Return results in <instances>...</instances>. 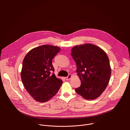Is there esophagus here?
<instances>
[{
    "label": "esophagus",
    "mask_w": 130,
    "mask_h": 130,
    "mask_svg": "<svg viewBox=\"0 0 130 130\" xmlns=\"http://www.w3.org/2000/svg\"><path fill=\"white\" fill-rule=\"evenodd\" d=\"M71 77H72L71 75V74H70V73H69V74H68V76H67V77H66L65 78V79H66V80H70V79H71Z\"/></svg>",
    "instance_id": "34e87169"
}]
</instances>
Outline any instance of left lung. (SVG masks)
Returning a JSON list of instances; mask_svg holds the SVG:
<instances>
[{"mask_svg": "<svg viewBox=\"0 0 130 130\" xmlns=\"http://www.w3.org/2000/svg\"><path fill=\"white\" fill-rule=\"evenodd\" d=\"M71 51L81 82L76 92L86 99H96L104 91L110 79L111 69L106 53L91 44L76 46Z\"/></svg>", "mask_w": 130, "mask_h": 130, "instance_id": "8db88e82", "label": "left lung"}]
</instances>
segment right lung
Masks as SVG:
<instances>
[{"instance_id":"obj_1","label":"right lung","mask_w":130,"mask_h":130,"mask_svg":"<svg viewBox=\"0 0 130 130\" xmlns=\"http://www.w3.org/2000/svg\"><path fill=\"white\" fill-rule=\"evenodd\" d=\"M60 48L45 45L31 50L25 56L21 72L23 83L34 100L45 102L57 94L63 81L55 77L52 64Z\"/></svg>"}]
</instances>
